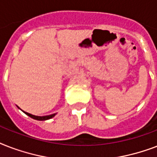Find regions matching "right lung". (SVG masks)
<instances>
[{"instance_id": "right-lung-1", "label": "right lung", "mask_w": 157, "mask_h": 157, "mask_svg": "<svg viewBox=\"0 0 157 157\" xmlns=\"http://www.w3.org/2000/svg\"><path fill=\"white\" fill-rule=\"evenodd\" d=\"M19 108V107H18ZM26 115H28V117H30L31 118H33L34 120H36V121H46V120H50L51 118L56 115V113H54V114H51V115H48V116H43V117H38V116H34V115H32L30 113H28V112H26L24 111H23Z\"/></svg>"}]
</instances>
